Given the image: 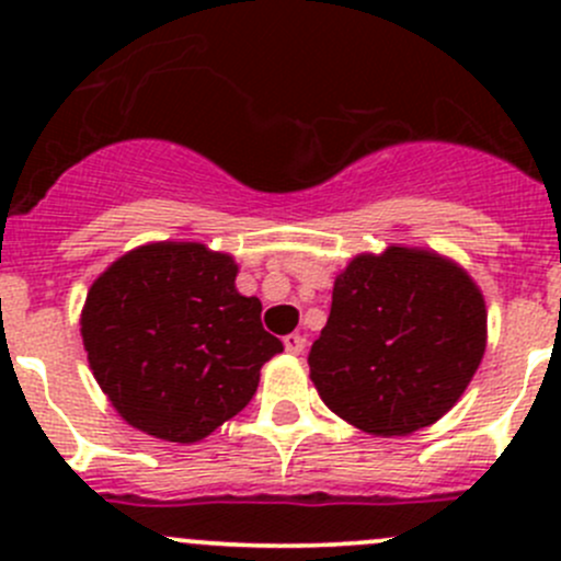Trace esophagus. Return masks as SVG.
I'll use <instances>...</instances> for the list:
<instances>
[{"label":"esophagus","mask_w":561,"mask_h":561,"mask_svg":"<svg viewBox=\"0 0 561 561\" xmlns=\"http://www.w3.org/2000/svg\"><path fill=\"white\" fill-rule=\"evenodd\" d=\"M304 347H307V336H301V333H290V336H285V350L290 355H301Z\"/></svg>","instance_id":"1"}]
</instances>
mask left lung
Here are the masks:
<instances>
[{"instance_id": "obj_1", "label": "left lung", "mask_w": 561, "mask_h": 561, "mask_svg": "<svg viewBox=\"0 0 561 561\" xmlns=\"http://www.w3.org/2000/svg\"><path fill=\"white\" fill-rule=\"evenodd\" d=\"M485 301L443 254H355L333 282L309 377L331 412L375 437H407L461 399L485 353Z\"/></svg>"}]
</instances>
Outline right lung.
Masks as SVG:
<instances>
[{
	"instance_id": "obj_1",
	"label": "right lung",
	"mask_w": 561,
	"mask_h": 561,
	"mask_svg": "<svg viewBox=\"0 0 561 561\" xmlns=\"http://www.w3.org/2000/svg\"><path fill=\"white\" fill-rule=\"evenodd\" d=\"M233 254L197 241H154L113 260L89 287L81 336L118 415L179 445L239 415L282 342L263 304L236 290Z\"/></svg>"
}]
</instances>
